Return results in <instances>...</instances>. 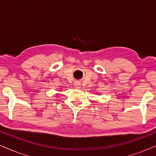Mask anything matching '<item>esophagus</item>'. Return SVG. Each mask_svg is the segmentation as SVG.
Instances as JSON below:
<instances>
[{"label": "esophagus", "instance_id": "esophagus-1", "mask_svg": "<svg viewBox=\"0 0 156 156\" xmlns=\"http://www.w3.org/2000/svg\"><path fill=\"white\" fill-rule=\"evenodd\" d=\"M74 87H75L76 88H80V83H79V82H75V83H74Z\"/></svg>", "mask_w": 156, "mask_h": 156}]
</instances>
